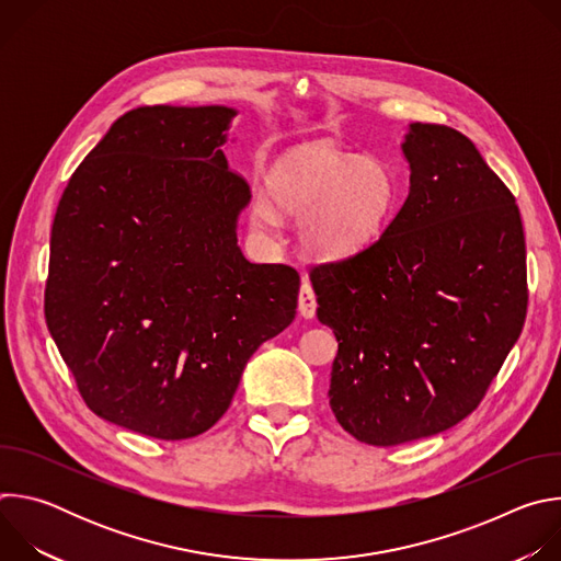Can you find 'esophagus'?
<instances>
[{
    "label": "esophagus",
    "mask_w": 561,
    "mask_h": 561,
    "mask_svg": "<svg viewBox=\"0 0 561 561\" xmlns=\"http://www.w3.org/2000/svg\"><path fill=\"white\" fill-rule=\"evenodd\" d=\"M317 310V299H314V290L310 286V282H301V288H299V312L310 319Z\"/></svg>",
    "instance_id": "34e87169"
}]
</instances>
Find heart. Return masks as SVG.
<instances>
[{
	"label": "heart",
	"mask_w": 561,
	"mask_h": 561,
	"mask_svg": "<svg viewBox=\"0 0 561 561\" xmlns=\"http://www.w3.org/2000/svg\"><path fill=\"white\" fill-rule=\"evenodd\" d=\"M266 186L279 210L301 217V244L322 260H346L375 244L397 208V178L383 162L324 146L288 150ZM251 215L262 230L277 224L264 197Z\"/></svg>",
	"instance_id": "1"
}]
</instances>
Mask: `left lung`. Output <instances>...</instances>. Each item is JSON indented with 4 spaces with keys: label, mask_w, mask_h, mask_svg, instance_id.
<instances>
[{
    "label": "left lung",
    "mask_w": 561,
    "mask_h": 561,
    "mask_svg": "<svg viewBox=\"0 0 561 561\" xmlns=\"http://www.w3.org/2000/svg\"><path fill=\"white\" fill-rule=\"evenodd\" d=\"M404 206L375 244L310 271L337 337L331 409L370 446L437 435L482 402L526 319L519 208L455 128L411 124Z\"/></svg>",
    "instance_id": "1"
}]
</instances>
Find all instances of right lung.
Returning <instances> with one entry per match:
<instances>
[{"label":"right lung","instance_id":"1","mask_svg":"<svg viewBox=\"0 0 561 561\" xmlns=\"http://www.w3.org/2000/svg\"><path fill=\"white\" fill-rule=\"evenodd\" d=\"M234 115L128 111L53 221L44 312L59 355L95 415L154 439L208 431L251 355L295 319L297 271L237 247L251 188L221 152Z\"/></svg>","mask_w":561,"mask_h":561}]
</instances>
